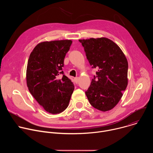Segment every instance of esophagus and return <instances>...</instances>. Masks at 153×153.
I'll use <instances>...</instances> for the list:
<instances>
[{
  "label": "esophagus",
  "instance_id": "34e87169",
  "mask_svg": "<svg viewBox=\"0 0 153 153\" xmlns=\"http://www.w3.org/2000/svg\"><path fill=\"white\" fill-rule=\"evenodd\" d=\"M74 80L75 83H78V82H79V77H76V78H74Z\"/></svg>",
  "mask_w": 153,
  "mask_h": 153
}]
</instances>
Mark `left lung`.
<instances>
[{
    "instance_id": "1",
    "label": "left lung",
    "mask_w": 153,
    "mask_h": 153,
    "mask_svg": "<svg viewBox=\"0 0 153 153\" xmlns=\"http://www.w3.org/2000/svg\"><path fill=\"white\" fill-rule=\"evenodd\" d=\"M93 68H96L88 90L90 104L102 111L111 110L120 101L128 85L127 59L120 47L106 37L79 40Z\"/></svg>"
}]
</instances>
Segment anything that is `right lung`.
<instances>
[{
    "mask_svg": "<svg viewBox=\"0 0 153 153\" xmlns=\"http://www.w3.org/2000/svg\"><path fill=\"white\" fill-rule=\"evenodd\" d=\"M71 43V40L40 42L28 59L26 74L28 90L40 105L51 114H59L68 107L74 89L71 80L62 71L65 57Z\"/></svg>",
    "mask_w": 153,
    "mask_h": 153,
    "instance_id": "right-lung-1",
    "label": "right lung"
}]
</instances>
